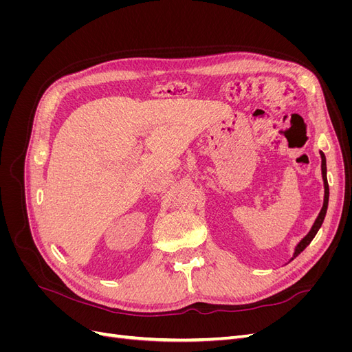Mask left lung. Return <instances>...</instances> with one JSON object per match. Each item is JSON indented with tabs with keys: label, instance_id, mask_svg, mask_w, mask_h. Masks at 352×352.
Wrapping results in <instances>:
<instances>
[{
	"label": "left lung",
	"instance_id": "obj_1",
	"mask_svg": "<svg viewBox=\"0 0 352 352\" xmlns=\"http://www.w3.org/2000/svg\"><path fill=\"white\" fill-rule=\"evenodd\" d=\"M320 157H322V177H323V185H324V198H323V207H322V210H320V212H318V216H317V219L314 220V223H313V226H311V229L308 230V233L307 235L296 243V247L294 248V254H292V257H291V260L287 261V263H291L294 258H296L298 255H300L308 245H310V242L314 239V236L317 235V232H318V229L322 228V225H323V220H324V217H326V211H327V204H329V185H327V176H326V173H327V168H326V157H324V154H323V151H320ZM286 263V264H287Z\"/></svg>",
	"mask_w": 352,
	"mask_h": 352
}]
</instances>
